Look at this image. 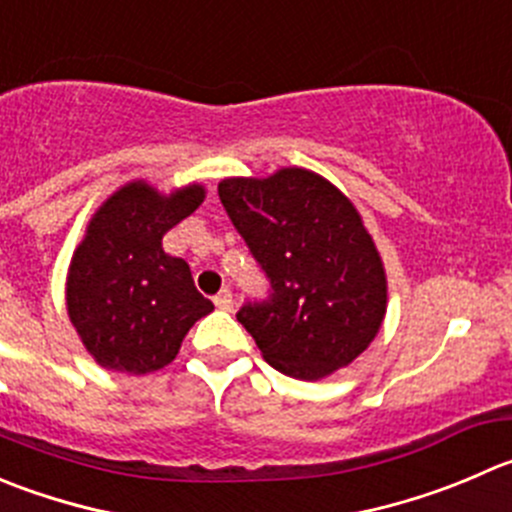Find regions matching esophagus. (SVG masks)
Here are the masks:
<instances>
[{"instance_id":"1","label":"esophagus","mask_w":512,"mask_h":512,"mask_svg":"<svg viewBox=\"0 0 512 512\" xmlns=\"http://www.w3.org/2000/svg\"><path fill=\"white\" fill-rule=\"evenodd\" d=\"M215 305L220 307V310H225V312H230L232 307H235V300H232V292L227 290V287L220 292V295H215Z\"/></svg>"}]
</instances>
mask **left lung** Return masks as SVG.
<instances>
[{
  "mask_svg": "<svg viewBox=\"0 0 512 512\" xmlns=\"http://www.w3.org/2000/svg\"><path fill=\"white\" fill-rule=\"evenodd\" d=\"M222 207L270 280L237 320L282 375L320 380L367 350L388 310V277L360 212L325 177L282 167L227 177Z\"/></svg>",
  "mask_w": 512,
  "mask_h": 512,
  "instance_id": "obj_1",
  "label": "left lung"
}]
</instances>
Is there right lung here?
Listing matches in <instances>:
<instances>
[{
    "label": "right lung",
    "mask_w": 512,
    "mask_h": 512,
    "mask_svg": "<svg viewBox=\"0 0 512 512\" xmlns=\"http://www.w3.org/2000/svg\"><path fill=\"white\" fill-rule=\"evenodd\" d=\"M202 200V185L162 195L135 180L89 220L69 262L67 312L104 370L145 375L170 365L190 327L215 310L197 292L190 265L162 250V237Z\"/></svg>",
    "instance_id": "obj_1"
}]
</instances>
